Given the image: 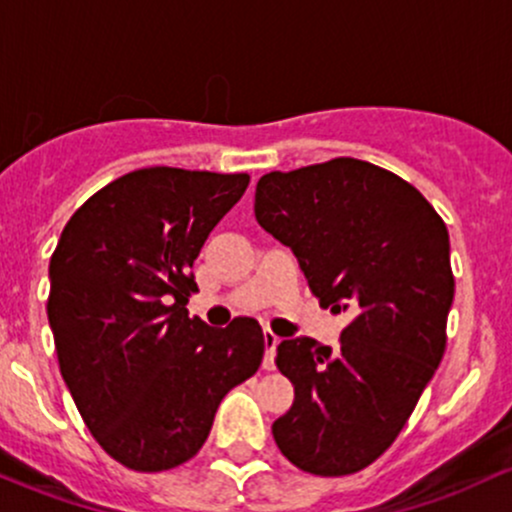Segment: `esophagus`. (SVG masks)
Wrapping results in <instances>:
<instances>
[{
  "label": "esophagus",
  "mask_w": 512,
  "mask_h": 512,
  "mask_svg": "<svg viewBox=\"0 0 512 512\" xmlns=\"http://www.w3.org/2000/svg\"><path fill=\"white\" fill-rule=\"evenodd\" d=\"M278 342H281V337H278L273 330H263V345H266V357H263V367L266 370H273L276 367V347Z\"/></svg>",
  "instance_id": "obj_1"
}]
</instances>
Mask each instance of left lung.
I'll return each mask as SVG.
<instances>
[{
  "label": "left lung",
  "instance_id": "obj_1",
  "mask_svg": "<svg viewBox=\"0 0 512 512\" xmlns=\"http://www.w3.org/2000/svg\"><path fill=\"white\" fill-rule=\"evenodd\" d=\"M258 224L293 251L310 291L350 310L340 345L288 337L276 365L295 387L273 439L300 471L347 476L377 461L446 350L449 231L419 189L355 157L256 184Z\"/></svg>",
  "mask_w": 512,
  "mask_h": 512
}]
</instances>
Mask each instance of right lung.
<instances>
[{
	"instance_id": "right-lung-1",
	"label": "right lung",
	"mask_w": 512,
	"mask_h": 512,
	"mask_svg": "<svg viewBox=\"0 0 512 512\" xmlns=\"http://www.w3.org/2000/svg\"><path fill=\"white\" fill-rule=\"evenodd\" d=\"M249 175L145 167L105 184L63 226L46 310L61 377L93 439L142 473L189 461L221 399L254 377V318H189L192 263Z\"/></svg>"
}]
</instances>
